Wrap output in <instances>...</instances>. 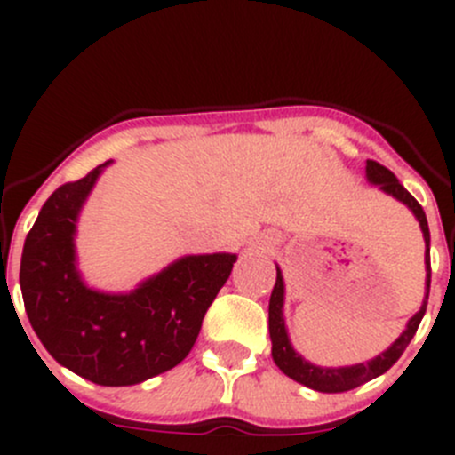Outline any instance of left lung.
Masks as SVG:
<instances>
[{
    "instance_id": "1",
    "label": "left lung",
    "mask_w": 455,
    "mask_h": 455,
    "mask_svg": "<svg viewBox=\"0 0 455 455\" xmlns=\"http://www.w3.org/2000/svg\"><path fill=\"white\" fill-rule=\"evenodd\" d=\"M365 178H368L370 185H376L380 191H385L387 196L396 198L398 202L407 206V209L414 213V218L419 220L420 231L425 237V297L420 310L407 321L405 330L401 332V337L392 343L385 352H380L374 359L365 361V363L356 365H343V368H321V365L310 363L306 361L299 352L292 347L291 337H288L286 319H283V301H286V286H283V275L277 266V282H275L273 295H270L268 304V332H270V343H273V355L275 365L283 371L286 376H291L297 383L306 385V387L315 389V392L323 394H337V392H347V389H355L359 385L368 383V380L376 379V376L385 374L405 352V347L410 346V341L414 339L416 330H419L420 321H423L425 310H427V299H429V283H431V264H429V224H427V215L423 206L416 202L414 196L405 189V187L398 182V178L389 172L383 164L368 160L365 163Z\"/></svg>"
}]
</instances>
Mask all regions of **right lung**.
Segmentation results:
<instances>
[{
	"label": "right lung",
	"mask_w": 455,
	"mask_h": 455,
	"mask_svg": "<svg viewBox=\"0 0 455 455\" xmlns=\"http://www.w3.org/2000/svg\"><path fill=\"white\" fill-rule=\"evenodd\" d=\"M108 160L59 187L32 224L20 283L32 330L57 363L96 385L123 387L176 368L227 283L235 253L178 257L134 291L87 286L76 261V228Z\"/></svg>",
	"instance_id": "add662e5"
}]
</instances>
